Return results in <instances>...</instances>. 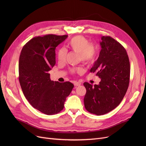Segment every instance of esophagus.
I'll list each match as a JSON object with an SVG mask.
<instances>
[{
    "instance_id": "34e87169",
    "label": "esophagus",
    "mask_w": 146,
    "mask_h": 146,
    "mask_svg": "<svg viewBox=\"0 0 146 146\" xmlns=\"http://www.w3.org/2000/svg\"><path fill=\"white\" fill-rule=\"evenodd\" d=\"M80 85H81V83H80V82H76V81H75V82H74V85L75 86H80Z\"/></svg>"
}]
</instances>
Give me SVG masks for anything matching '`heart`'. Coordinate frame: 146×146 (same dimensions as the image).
I'll use <instances>...</instances> for the list:
<instances>
[{
    "instance_id": "1",
    "label": "heart",
    "mask_w": 146,
    "mask_h": 146,
    "mask_svg": "<svg viewBox=\"0 0 146 146\" xmlns=\"http://www.w3.org/2000/svg\"><path fill=\"white\" fill-rule=\"evenodd\" d=\"M67 45L70 49L79 54L82 62L90 64L94 61L96 54V48L93 44H90L86 38L82 36H74L68 41ZM66 53L67 51L64 48H60L57 53L58 60L60 61H63L65 60ZM71 72L72 73L82 72V69L73 68L71 69Z\"/></svg>"
}]
</instances>
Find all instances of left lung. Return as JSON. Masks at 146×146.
<instances>
[{"label": "left lung", "instance_id": "obj_1", "mask_svg": "<svg viewBox=\"0 0 146 146\" xmlns=\"http://www.w3.org/2000/svg\"><path fill=\"white\" fill-rule=\"evenodd\" d=\"M101 50L90 70L101 80L93 86L85 82L86 93L84 98L86 110L101 115L119 105L128 88L130 64L124 47L110 36L101 37Z\"/></svg>", "mask_w": 146, "mask_h": 146}]
</instances>
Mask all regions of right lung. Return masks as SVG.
I'll list each match as a JSON object with an SVG mask.
<instances>
[{"label":"right lung","instance_id":"1","mask_svg":"<svg viewBox=\"0 0 146 146\" xmlns=\"http://www.w3.org/2000/svg\"><path fill=\"white\" fill-rule=\"evenodd\" d=\"M68 35L48 34L29 40L23 47L19 60V80L26 99L46 115L62 111L73 84L50 79L48 73L56 64V48Z\"/></svg>","mask_w":146,"mask_h":146}]
</instances>
